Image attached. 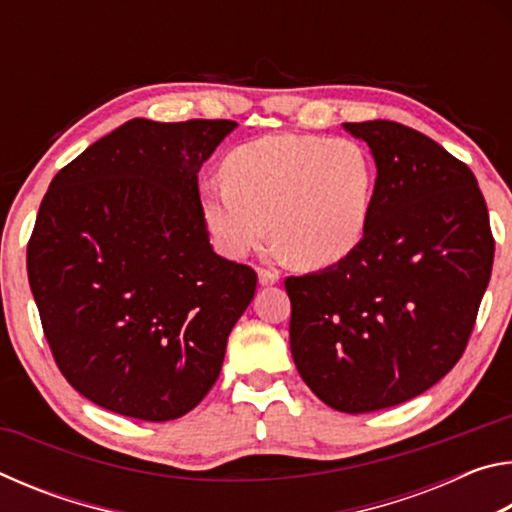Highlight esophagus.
Here are the masks:
<instances>
[{
    "instance_id": "obj_1",
    "label": "esophagus",
    "mask_w": 512,
    "mask_h": 512,
    "mask_svg": "<svg viewBox=\"0 0 512 512\" xmlns=\"http://www.w3.org/2000/svg\"><path fill=\"white\" fill-rule=\"evenodd\" d=\"M257 275H259V284H262V287H271V284L280 280V275H277V271H271V268H259Z\"/></svg>"
}]
</instances>
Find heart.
<instances>
[{
	"instance_id": "heart-1",
	"label": "heart",
	"mask_w": 512,
	"mask_h": 512,
	"mask_svg": "<svg viewBox=\"0 0 512 512\" xmlns=\"http://www.w3.org/2000/svg\"><path fill=\"white\" fill-rule=\"evenodd\" d=\"M223 178L201 185V210L221 253L248 255L273 225L293 262L329 266L366 232L377 167L348 137L268 135L232 149Z\"/></svg>"
}]
</instances>
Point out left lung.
Here are the masks:
<instances>
[{
	"mask_svg": "<svg viewBox=\"0 0 512 512\" xmlns=\"http://www.w3.org/2000/svg\"><path fill=\"white\" fill-rule=\"evenodd\" d=\"M370 146L377 185L357 248L284 280L296 368L343 413L402 404L456 366L490 282L495 239L474 173L397 121L343 124Z\"/></svg>",
	"mask_w": 512,
	"mask_h": 512,
	"instance_id": "obj_1",
	"label": "left lung"
}]
</instances>
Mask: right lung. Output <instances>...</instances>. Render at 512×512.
Instances as JSON below:
<instances>
[{"instance_id": "1", "label": "right lung", "mask_w": 512, "mask_h": 512, "mask_svg": "<svg viewBox=\"0 0 512 512\" xmlns=\"http://www.w3.org/2000/svg\"><path fill=\"white\" fill-rule=\"evenodd\" d=\"M230 119H131L60 169L27 246L29 284L63 377L90 402L176 420L219 379L257 273L216 255L198 171Z\"/></svg>"}]
</instances>
